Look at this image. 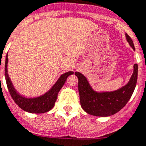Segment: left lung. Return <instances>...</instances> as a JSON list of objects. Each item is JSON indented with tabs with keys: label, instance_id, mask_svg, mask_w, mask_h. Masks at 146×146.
Returning <instances> with one entry per match:
<instances>
[{
	"label": "left lung",
	"instance_id": "1",
	"mask_svg": "<svg viewBox=\"0 0 146 146\" xmlns=\"http://www.w3.org/2000/svg\"><path fill=\"white\" fill-rule=\"evenodd\" d=\"M125 36L130 46L135 50L131 37L127 33ZM75 75L78 77L80 101L83 110L88 114L96 116H110L122 110L130 100L137 82L138 65L134 64V71L127 85L114 92L96 93L92 90L83 74L76 72Z\"/></svg>",
	"mask_w": 146,
	"mask_h": 146
}]
</instances>
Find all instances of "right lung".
<instances>
[{
    "label": "right lung",
    "mask_w": 146,
    "mask_h": 146,
    "mask_svg": "<svg viewBox=\"0 0 146 146\" xmlns=\"http://www.w3.org/2000/svg\"><path fill=\"white\" fill-rule=\"evenodd\" d=\"M7 62H8V58L7 55L6 60H5V67H4V74H5L7 86L11 97L19 107L21 108L24 111L31 113H43L50 110L54 106L56 100L57 99L59 91L60 90L63 84L65 83L67 77L73 73V72H67L61 75L60 79L55 83V85L51 88L50 90L42 96L34 98V99H26L19 95L14 90L7 74Z\"/></svg>",
    "instance_id": "obj_1"
}]
</instances>
